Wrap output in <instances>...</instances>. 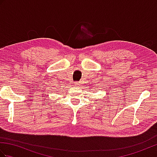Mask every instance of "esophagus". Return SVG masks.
Segmentation results:
<instances>
[{"label":"esophagus","mask_w":157,"mask_h":157,"mask_svg":"<svg viewBox=\"0 0 157 157\" xmlns=\"http://www.w3.org/2000/svg\"><path fill=\"white\" fill-rule=\"evenodd\" d=\"M79 82H75V85L76 86H79Z\"/></svg>","instance_id":"esophagus-1"}]
</instances>
